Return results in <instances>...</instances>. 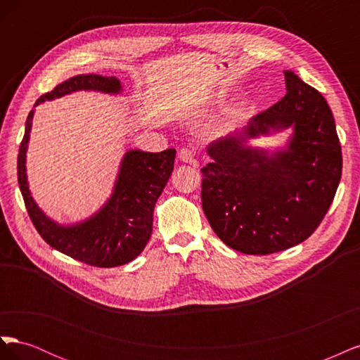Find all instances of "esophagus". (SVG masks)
<instances>
[{"mask_svg": "<svg viewBox=\"0 0 360 360\" xmlns=\"http://www.w3.org/2000/svg\"><path fill=\"white\" fill-rule=\"evenodd\" d=\"M179 158L181 162L184 163H191V165H197L198 160H197V151H195L193 148H188L184 147L179 151Z\"/></svg>", "mask_w": 360, "mask_h": 360, "instance_id": "1", "label": "esophagus"}]
</instances>
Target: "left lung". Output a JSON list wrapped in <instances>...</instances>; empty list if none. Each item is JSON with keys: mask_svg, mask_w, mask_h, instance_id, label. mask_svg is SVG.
I'll return each instance as SVG.
<instances>
[{"mask_svg": "<svg viewBox=\"0 0 360 360\" xmlns=\"http://www.w3.org/2000/svg\"><path fill=\"white\" fill-rule=\"evenodd\" d=\"M287 94L254 115L243 132L207 148L201 204L213 231L238 252L269 255L302 243L317 230L335 198L342 153L324 97L285 72ZM292 125L285 152L267 157L244 146L270 127Z\"/></svg>", "mask_w": 360, "mask_h": 360, "instance_id": "8db88e82", "label": "left lung"}]
</instances>
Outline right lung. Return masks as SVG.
Instances as JSON below:
<instances>
[{
    "mask_svg": "<svg viewBox=\"0 0 360 360\" xmlns=\"http://www.w3.org/2000/svg\"><path fill=\"white\" fill-rule=\"evenodd\" d=\"M78 90L118 93L122 85L115 76L78 75L40 96L36 105ZM32 115L34 111L28 114L25 135L19 147L18 183L30 219L43 240L73 259L94 267H117L136 258L153 230L155 204L172 172L176 150L168 148L160 153L127 151L112 197L103 209L82 224L60 226L41 213L28 191L25 153Z\"/></svg>",
    "mask_w": 360,
    "mask_h": 360,
    "instance_id": "obj_1",
    "label": "right lung"
}]
</instances>
